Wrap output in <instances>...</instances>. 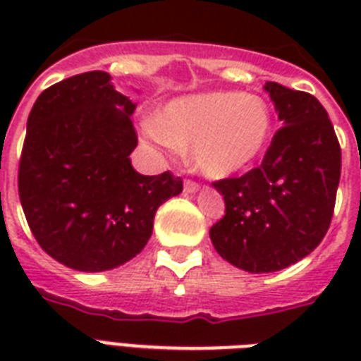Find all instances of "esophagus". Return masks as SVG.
<instances>
[{"label": "esophagus", "instance_id": "34e87169", "mask_svg": "<svg viewBox=\"0 0 361 361\" xmlns=\"http://www.w3.org/2000/svg\"><path fill=\"white\" fill-rule=\"evenodd\" d=\"M183 189H185L187 192H197L198 183H195V181H191V180H185V183H183Z\"/></svg>", "mask_w": 361, "mask_h": 361}]
</instances>
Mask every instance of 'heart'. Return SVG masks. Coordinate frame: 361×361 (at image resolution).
Listing matches in <instances>:
<instances>
[{"label": "heart", "instance_id": "heart-1", "mask_svg": "<svg viewBox=\"0 0 361 361\" xmlns=\"http://www.w3.org/2000/svg\"><path fill=\"white\" fill-rule=\"evenodd\" d=\"M274 118L258 95L206 92L172 99L146 125L149 138L189 147V159L208 178H231L251 169L271 138Z\"/></svg>", "mask_w": 361, "mask_h": 361}]
</instances>
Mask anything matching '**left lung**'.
I'll list each match as a JSON object with an SVG mask.
<instances>
[{"mask_svg": "<svg viewBox=\"0 0 361 361\" xmlns=\"http://www.w3.org/2000/svg\"><path fill=\"white\" fill-rule=\"evenodd\" d=\"M283 123L258 169L215 181L225 217L209 228L215 251L249 274L285 269L314 251L330 228L341 147L319 99L266 82Z\"/></svg>", "mask_w": 361, "mask_h": 361, "instance_id": "1", "label": "left lung"}]
</instances>
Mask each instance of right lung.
Returning a JSON list of instances; mask_svg holds the SVG:
<instances>
[{
	"mask_svg": "<svg viewBox=\"0 0 361 361\" xmlns=\"http://www.w3.org/2000/svg\"><path fill=\"white\" fill-rule=\"evenodd\" d=\"M135 109L104 71L54 84L31 109L20 202L42 251L67 268L106 271L129 262L152 236L159 206L183 189L169 170L133 169Z\"/></svg>",
	"mask_w": 361,
	"mask_h": 361,
	"instance_id": "add662e5",
	"label": "right lung"
}]
</instances>
